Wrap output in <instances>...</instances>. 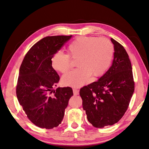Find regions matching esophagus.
I'll return each instance as SVG.
<instances>
[{
	"label": "esophagus",
	"mask_w": 149,
	"mask_h": 149,
	"mask_svg": "<svg viewBox=\"0 0 149 149\" xmlns=\"http://www.w3.org/2000/svg\"><path fill=\"white\" fill-rule=\"evenodd\" d=\"M72 91H73L74 95H78L79 91H78V90H77V88H73V89H72Z\"/></svg>",
	"instance_id": "obj_1"
}]
</instances>
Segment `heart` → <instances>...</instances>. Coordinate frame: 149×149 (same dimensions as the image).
<instances>
[{
  "label": "heart",
  "mask_w": 149,
  "mask_h": 149,
  "mask_svg": "<svg viewBox=\"0 0 149 149\" xmlns=\"http://www.w3.org/2000/svg\"><path fill=\"white\" fill-rule=\"evenodd\" d=\"M68 54L60 51L54 54L51 64L54 70L65 73L72 67L71 59L77 60L78 68L64 74L65 85L79 87L94 77L102 76L109 67L114 54V47L107 38L96 37H79L67 47Z\"/></svg>",
  "instance_id": "obj_1"
}]
</instances>
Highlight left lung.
<instances>
[{"label": "left lung", "mask_w": 149, "mask_h": 149, "mask_svg": "<svg viewBox=\"0 0 149 149\" xmlns=\"http://www.w3.org/2000/svg\"><path fill=\"white\" fill-rule=\"evenodd\" d=\"M114 47L112 66L97 81L79 90L87 119L95 128L113 125L124 116L135 90L132 64L121 44Z\"/></svg>", "instance_id": "left-lung-1"}]
</instances>
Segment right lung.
Masks as SVG:
<instances>
[{
    "label": "right lung",
    "mask_w": 149,
    "mask_h": 149,
    "mask_svg": "<svg viewBox=\"0 0 149 149\" xmlns=\"http://www.w3.org/2000/svg\"><path fill=\"white\" fill-rule=\"evenodd\" d=\"M72 37L48 36L33 45L21 64L16 95L31 122L52 129L62 122L65 109L73 95L70 86L54 88L59 76L52 68L51 57Z\"/></svg>",
    "instance_id": "right-lung-1"
}]
</instances>
